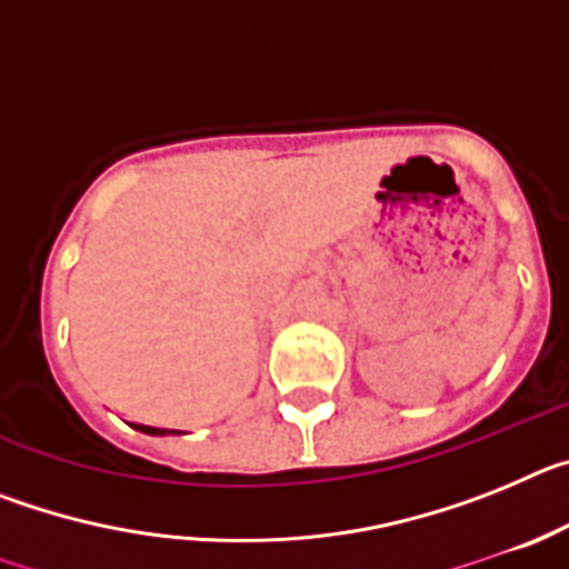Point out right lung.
<instances>
[{"label":"right lung","instance_id":"1","mask_svg":"<svg viewBox=\"0 0 569 569\" xmlns=\"http://www.w3.org/2000/svg\"><path fill=\"white\" fill-rule=\"evenodd\" d=\"M139 433L148 436H182V430H168V427H148V425H133Z\"/></svg>","mask_w":569,"mask_h":569}]
</instances>
